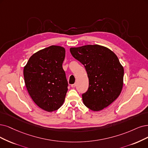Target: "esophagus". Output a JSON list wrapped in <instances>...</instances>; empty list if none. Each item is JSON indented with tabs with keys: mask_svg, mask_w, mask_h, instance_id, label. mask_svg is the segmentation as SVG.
I'll use <instances>...</instances> for the list:
<instances>
[{
	"mask_svg": "<svg viewBox=\"0 0 148 148\" xmlns=\"http://www.w3.org/2000/svg\"><path fill=\"white\" fill-rule=\"evenodd\" d=\"M75 86H76V84H74L71 85V87H72V88H74V87H75Z\"/></svg>",
	"mask_w": 148,
	"mask_h": 148,
	"instance_id": "34e87169",
	"label": "esophagus"
}]
</instances>
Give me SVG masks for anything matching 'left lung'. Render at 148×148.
Returning a JSON list of instances; mask_svg holds the SVG:
<instances>
[{"label":"left lung","instance_id":"obj_1","mask_svg":"<svg viewBox=\"0 0 148 148\" xmlns=\"http://www.w3.org/2000/svg\"><path fill=\"white\" fill-rule=\"evenodd\" d=\"M74 58L84 65L89 87L82 95L86 107L100 111L115 101L122 91L124 68L113 51L100 45L70 48Z\"/></svg>","mask_w":148,"mask_h":148}]
</instances>
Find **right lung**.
I'll use <instances>...</instances> for the list:
<instances>
[{
	"label": "right lung",
	"mask_w": 148,
	"mask_h": 148,
	"mask_svg": "<svg viewBox=\"0 0 148 148\" xmlns=\"http://www.w3.org/2000/svg\"><path fill=\"white\" fill-rule=\"evenodd\" d=\"M64 57V47L51 46L33 54L24 68L29 94L38 107L49 112L63 105L68 91L62 67Z\"/></svg>",
	"instance_id": "add662e5"
}]
</instances>
